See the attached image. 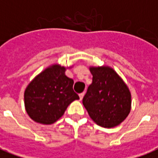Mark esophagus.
I'll list each match as a JSON object with an SVG mask.
<instances>
[{"mask_svg":"<svg viewBox=\"0 0 158 158\" xmlns=\"http://www.w3.org/2000/svg\"><path fill=\"white\" fill-rule=\"evenodd\" d=\"M79 99L82 100V99H83V97H84V96H85V93H84V92H83V93H80V94H79Z\"/></svg>","mask_w":158,"mask_h":158,"instance_id":"esophagus-1","label":"esophagus"}]
</instances>
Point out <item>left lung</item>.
I'll return each mask as SVG.
<instances>
[{"label": "left lung", "instance_id": "8db88e82", "mask_svg": "<svg viewBox=\"0 0 158 158\" xmlns=\"http://www.w3.org/2000/svg\"><path fill=\"white\" fill-rule=\"evenodd\" d=\"M92 84L83 98L89 117L98 125L112 128L128 116L131 96L128 87L113 69L108 67L90 68Z\"/></svg>", "mask_w": 158, "mask_h": 158}]
</instances>
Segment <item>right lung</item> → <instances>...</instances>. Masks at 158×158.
<instances>
[{
    "mask_svg": "<svg viewBox=\"0 0 158 158\" xmlns=\"http://www.w3.org/2000/svg\"><path fill=\"white\" fill-rule=\"evenodd\" d=\"M73 80L65 75V68L54 65L30 82L24 92L29 116L40 123L51 124L63 115L70 103L79 99L73 89Z\"/></svg>",
    "mask_w": 158,
    "mask_h": 158,
    "instance_id": "1",
    "label": "right lung"
}]
</instances>
